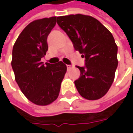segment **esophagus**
Returning a JSON list of instances; mask_svg holds the SVG:
<instances>
[{"label":"esophagus","instance_id":"1","mask_svg":"<svg viewBox=\"0 0 133 133\" xmlns=\"http://www.w3.org/2000/svg\"><path fill=\"white\" fill-rule=\"evenodd\" d=\"M66 67H67V70H69V69H71L72 68H73V66L72 65H66Z\"/></svg>","mask_w":133,"mask_h":133}]
</instances>
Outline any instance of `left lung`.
<instances>
[{"instance_id": "8db88e82", "label": "left lung", "mask_w": 133, "mask_h": 133, "mask_svg": "<svg viewBox=\"0 0 133 133\" xmlns=\"http://www.w3.org/2000/svg\"><path fill=\"white\" fill-rule=\"evenodd\" d=\"M57 23L85 58L84 66H77L81 74L75 81L79 94L87 100L102 98L118 66V46L112 33L97 19L81 14L58 17Z\"/></svg>"}]
</instances>
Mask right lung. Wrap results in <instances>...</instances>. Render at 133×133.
I'll return each mask as SVG.
<instances>
[{
  "mask_svg": "<svg viewBox=\"0 0 133 133\" xmlns=\"http://www.w3.org/2000/svg\"><path fill=\"white\" fill-rule=\"evenodd\" d=\"M56 17L34 21L19 35L12 49L15 78L23 95L35 104L46 106L57 99L66 66L44 65L41 61L48 50L47 37L56 24Z\"/></svg>",
  "mask_w": 133,
  "mask_h": 133,
  "instance_id": "right-lung-1",
  "label": "right lung"
}]
</instances>
